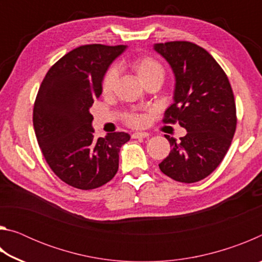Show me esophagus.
Instances as JSON below:
<instances>
[{
	"label": "esophagus",
	"instance_id": "esophagus-1",
	"mask_svg": "<svg viewBox=\"0 0 262 262\" xmlns=\"http://www.w3.org/2000/svg\"><path fill=\"white\" fill-rule=\"evenodd\" d=\"M150 134L147 132H136V133H133L132 137L133 139H144V137H148Z\"/></svg>",
	"mask_w": 262,
	"mask_h": 262
}]
</instances>
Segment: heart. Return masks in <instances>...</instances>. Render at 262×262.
<instances>
[{
  "label": "heart",
  "instance_id": "heart-1",
  "mask_svg": "<svg viewBox=\"0 0 262 262\" xmlns=\"http://www.w3.org/2000/svg\"><path fill=\"white\" fill-rule=\"evenodd\" d=\"M130 68L134 70L142 83H145L151 78H164L165 75V69L162 63L148 55H141L135 57L130 62ZM118 73L114 68H110L106 70L103 79H101V92L104 95H110L112 92L114 84L117 82ZM125 121L127 125L132 127H141L144 125L145 118L139 113H128L125 117Z\"/></svg>",
  "mask_w": 262,
  "mask_h": 262
}]
</instances>
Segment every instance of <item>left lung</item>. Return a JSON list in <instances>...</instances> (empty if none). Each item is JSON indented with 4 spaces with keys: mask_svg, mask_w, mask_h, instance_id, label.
I'll return each mask as SVG.
<instances>
[{
    "mask_svg": "<svg viewBox=\"0 0 262 262\" xmlns=\"http://www.w3.org/2000/svg\"><path fill=\"white\" fill-rule=\"evenodd\" d=\"M155 50L176 75L174 103L163 122L187 130L180 141L165 135L172 147L159 164L164 174L180 183L205 179L223 161L237 127L236 101L229 78L205 48L189 41L156 43Z\"/></svg>",
    "mask_w": 262,
    "mask_h": 262,
    "instance_id": "1",
    "label": "left lung"
}]
</instances>
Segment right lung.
Here are the masks:
<instances>
[{
	"instance_id": "1",
	"label": "right lung",
	"mask_w": 262,
	"mask_h": 262,
	"mask_svg": "<svg viewBox=\"0 0 262 262\" xmlns=\"http://www.w3.org/2000/svg\"><path fill=\"white\" fill-rule=\"evenodd\" d=\"M126 46H79L48 70L35 97L33 127L52 171L72 187L95 189L113 178L127 133L96 139L89 108L101 95V79Z\"/></svg>"
}]
</instances>
